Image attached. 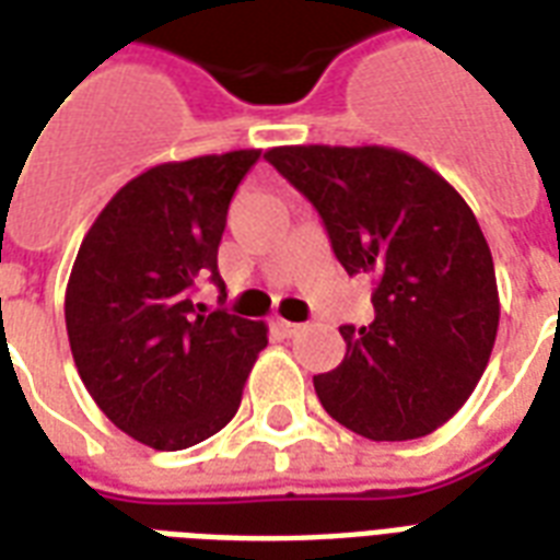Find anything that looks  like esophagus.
I'll return each mask as SVG.
<instances>
[{
    "instance_id": "34e87169",
    "label": "esophagus",
    "mask_w": 560,
    "mask_h": 560,
    "mask_svg": "<svg viewBox=\"0 0 560 560\" xmlns=\"http://www.w3.org/2000/svg\"><path fill=\"white\" fill-rule=\"evenodd\" d=\"M272 329H276L279 335H284V338H293V335L300 332L302 326L300 323H291V320H276L272 323Z\"/></svg>"
}]
</instances>
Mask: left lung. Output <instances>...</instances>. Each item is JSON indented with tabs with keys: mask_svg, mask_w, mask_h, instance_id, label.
<instances>
[{
	"mask_svg": "<svg viewBox=\"0 0 560 560\" xmlns=\"http://www.w3.org/2000/svg\"><path fill=\"white\" fill-rule=\"evenodd\" d=\"M320 213L335 258L374 276V323L341 326L347 355L314 376L323 409L374 442L442 428L475 392L499 332L490 246L471 207L395 148L284 144L264 153Z\"/></svg>",
	"mask_w": 560,
	"mask_h": 560,
	"instance_id": "1",
	"label": "left lung"
}]
</instances>
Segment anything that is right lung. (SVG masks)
Segmentation results:
<instances>
[{
    "label": "right lung",
    "mask_w": 560,
    "mask_h": 560,
    "mask_svg": "<svg viewBox=\"0 0 560 560\" xmlns=\"http://www.w3.org/2000/svg\"><path fill=\"white\" fill-rule=\"evenodd\" d=\"M260 151L153 165L124 184L82 240L68 293L70 353L112 424L156 451L205 442L234 418L267 326L192 302L222 288L228 205Z\"/></svg>",
    "instance_id": "obj_1"
}]
</instances>
